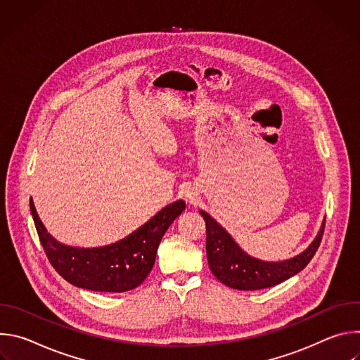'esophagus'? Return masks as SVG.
<instances>
[{
  "instance_id": "1",
  "label": "esophagus",
  "mask_w": 360,
  "mask_h": 360,
  "mask_svg": "<svg viewBox=\"0 0 360 360\" xmlns=\"http://www.w3.org/2000/svg\"><path fill=\"white\" fill-rule=\"evenodd\" d=\"M186 198H188V199H191V195H186Z\"/></svg>"
}]
</instances>
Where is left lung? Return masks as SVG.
<instances>
[{"instance_id": "obj_1", "label": "left lung", "mask_w": 360, "mask_h": 360, "mask_svg": "<svg viewBox=\"0 0 360 360\" xmlns=\"http://www.w3.org/2000/svg\"><path fill=\"white\" fill-rule=\"evenodd\" d=\"M199 214L207 224V256L211 272L224 285L239 290L271 288L299 274L314 258L325 231L323 219L314 242L302 253L286 261L266 262L243 252L211 215L205 211Z\"/></svg>"}]
</instances>
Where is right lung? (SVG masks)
<instances>
[{"label": "right lung", "mask_w": 360, "mask_h": 360, "mask_svg": "<svg viewBox=\"0 0 360 360\" xmlns=\"http://www.w3.org/2000/svg\"><path fill=\"white\" fill-rule=\"evenodd\" d=\"M30 210L46 258L67 282L88 290L120 293L135 289L149 275L160 242L169 225L184 212L185 202L169 203L127 238L99 248L60 243L45 229L32 198Z\"/></svg>", "instance_id": "add662e5"}]
</instances>
